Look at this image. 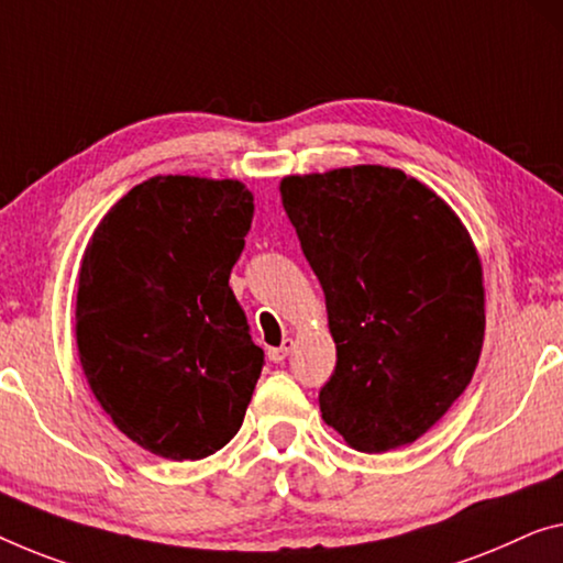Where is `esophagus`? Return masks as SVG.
<instances>
[{
    "label": "esophagus",
    "mask_w": 563,
    "mask_h": 563,
    "mask_svg": "<svg viewBox=\"0 0 563 563\" xmlns=\"http://www.w3.org/2000/svg\"><path fill=\"white\" fill-rule=\"evenodd\" d=\"M290 351H292V341L285 339V341L280 343V346L267 349V358H271L273 364H280V362H285V358H288Z\"/></svg>",
    "instance_id": "34e87169"
}]
</instances>
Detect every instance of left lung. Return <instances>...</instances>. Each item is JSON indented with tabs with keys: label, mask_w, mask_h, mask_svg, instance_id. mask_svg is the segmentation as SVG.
Segmentation results:
<instances>
[{
	"label": "left lung",
	"mask_w": 563,
	"mask_h": 563,
	"mask_svg": "<svg viewBox=\"0 0 563 563\" xmlns=\"http://www.w3.org/2000/svg\"><path fill=\"white\" fill-rule=\"evenodd\" d=\"M283 207L321 280L335 368L325 424L358 452L415 442L473 379L483 271L444 201L389 166L285 176Z\"/></svg>",
	"instance_id": "left-lung-1"
}]
</instances>
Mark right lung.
<instances>
[{"label":"right lung","instance_id":"right-lung-1","mask_svg":"<svg viewBox=\"0 0 563 563\" xmlns=\"http://www.w3.org/2000/svg\"><path fill=\"white\" fill-rule=\"evenodd\" d=\"M253 209L240 181L154 176L88 242L75 308L82 372L113 424L158 457L212 455L253 399L265 354L230 288Z\"/></svg>","mask_w":563,"mask_h":563}]
</instances>
